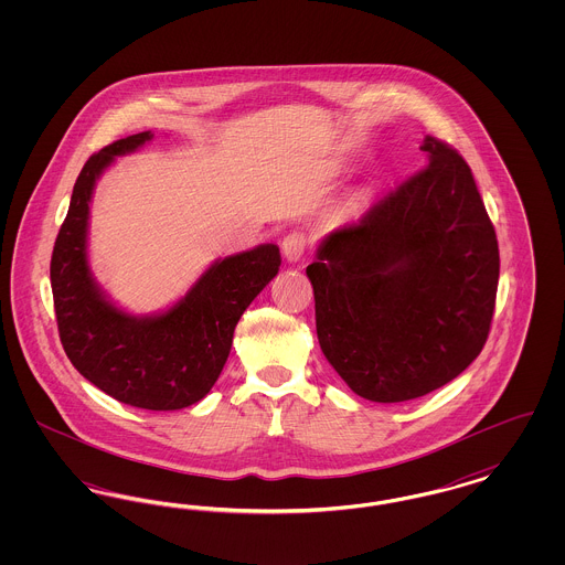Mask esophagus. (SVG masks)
Wrapping results in <instances>:
<instances>
[{"label": "esophagus", "instance_id": "34e87169", "mask_svg": "<svg viewBox=\"0 0 565 565\" xmlns=\"http://www.w3.org/2000/svg\"><path fill=\"white\" fill-rule=\"evenodd\" d=\"M307 247H309L307 233H305V231H298V228L290 231V233L284 237V242H281V252H284V256H286L290 263L300 260V258L305 256Z\"/></svg>", "mask_w": 565, "mask_h": 565}]
</instances>
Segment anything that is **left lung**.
<instances>
[{"instance_id": "left-lung-1", "label": "left lung", "mask_w": 565, "mask_h": 565, "mask_svg": "<svg viewBox=\"0 0 565 565\" xmlns=\"http://www.w3.org/2000/svg\"><path fill=\"white\" fill-rule=\"evenodd\" d=\"M428 164L323 237L307 267L326 360L373 403L426 396L483 350L500 252L468 162L426 135Z\"/></svg>"}]
</instances>
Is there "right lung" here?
<instances>
[{"mask_svg": "<svg viewBox=\"0 0 565 565\" xmlns=\"http://www.w3.org/2000/svg\"><path fill=\"white\" fill-rule=\"evenodd\" d=\"M150 139V131L118 139L82 167L54 242L51 284L61 345L76 371L118 403L178 411L210 394L235 326L277 275L281 256L265 243L217 260L159 316L137 318L114 307L88 269V205L104 169Z\"/></svg>", "mask_w": 565, "mask_h": 565, "instance_id": "right-lung-1", "label": "right lung"}]
</instances>
